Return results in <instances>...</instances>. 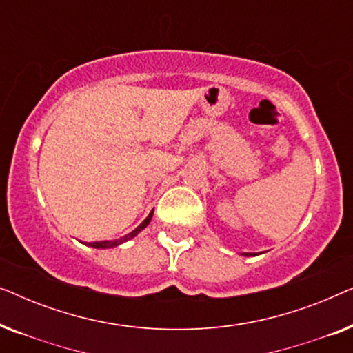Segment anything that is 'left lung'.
Here are the masks:
<instances>
[{
  "label": "left lung",
  "mask_w": 353,
  "mask_h": 353,
  "mask_svg": "<svg viewBox=\"0 0 353 353\" xmlns=\"http://www.w3.org/2000/svg\"><path fill=\"white\" fill-rule=\"evenodd\" d=\"M244 255H250V254H244Z\"/></svg>",
  "instance_id": "1"
}]
</instances>
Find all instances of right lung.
<instances>
[{
	"mask_svg": "<svg viewBox=\"0 0 353 353\" xmlns=\"http://www.w3.org/2000/svg\"><path fill=\"white\" fill-rule=\"evenodd\" d=\"M151 219H152V212H151V214H149V215H148V219H146V220H144V221H143V223H141V225H139L137 230H133V231H132V233H130V234H127V236H125V238H122V239H119V241H101V243H90V245H91V248H98V249H104V248H114V245H119V244H122V243H123V241H127V239H130V238H133V236H137V234L139 233V231H141V230H144V228H146V226L149 225V221H151Z\"/></svg>",
	"mask_w": 353,
	"mask_h": 353,
	"instance_id": "right-lung-1",
	"label": "right lung"
}]
</instances>
